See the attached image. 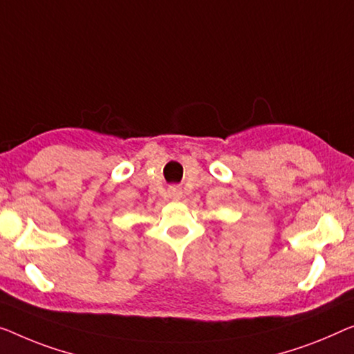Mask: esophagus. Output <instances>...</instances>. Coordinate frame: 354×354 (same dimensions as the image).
Instances as JSON below:
<instances>
[{
    "label": "esophagus",
    "mask_w": 354,
    "mask_h": 354,
    "mask_svg": "<svg viewBox=\"0 0 354 354\" xmlns=\"http://www.w3.org/2000/svg\"><path fill=\"white\" fill-rule=\"evenodd\" d=\"M168 195H170V198H173V200H181L183 191L179 187H170L168 189Z\"/></svg>",
    "instance_id": "1"
}]
</instances>
